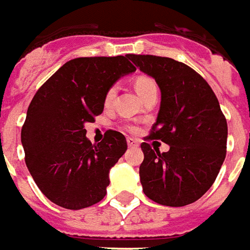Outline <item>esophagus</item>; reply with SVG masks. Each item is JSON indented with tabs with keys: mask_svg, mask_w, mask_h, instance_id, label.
I'll return each mask as SVG.
<instances>
[{
	"mask_svg": "<svg viewBox=\"0 0 250 250\" xmlns=\"http://www.w3.org/2000/svg\"><path fill=\"white\" fill-rule=\"evenodd\" d=\"M126 143H127V146H129V147H137L138 146V141L136 140V138L127 137Z\"/></svg>",
	"mask_w": 250,
	"mask_h": 250,
	"instance_id": "esophagus-1",
	"label": "esophagus"
}]
</instances>
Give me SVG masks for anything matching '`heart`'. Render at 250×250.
Instances as JSON below:
<instances>
[{"instance_id":"b5f03b06","label":"heart","mask_w":250,"mask_h":250,"mask_svg":"<svg viewBox=\"0 0 250 250\" xmlns=\"http://www.w3.org/2000/svg\"><path fill=\"white\" fill-rule=\"evenodd\" d=\"M134 87H136V90L137 93L144 97L145 94H147L149 92H152V90H157V85H156V81L153 80L152 77H149V76H138L134 80ZM116 92H117V86L116 85H113L107 89V92L105 93V97H104V104H105V106H109L110 104L113 103V100H114V96H116ZM127 127V130H130V132H136L137 130V127L133 126V125H129Z\"/></svg>"}]
</instances>
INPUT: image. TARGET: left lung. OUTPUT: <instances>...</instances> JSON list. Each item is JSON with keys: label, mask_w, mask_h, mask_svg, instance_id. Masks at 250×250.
Wrapping results in <instances>:
<instances>
[{"label": "left lung", "mask_w": 250, "mask_h": 250, "mask_svg": "<svg viewBox=\"0 0 250 250\" xmlns=\"http://www.w3.org/2000/svg\"><path fill=\"white\" fill-rule=\"evenodd\" d=\"M127 57L161 90L157 121L146 140H161L170 146L160 153L141 144L144 193L167 207L189 205L208 192L221 169L227 156V118L212 87L192 67L167 57Z\"/></svg>", "instance_id": "obj_1"}]
</instances>
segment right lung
Segmentation results:
<instances>
[{
	"label": "right lung",
	"mask_w": 250,
	"mask_h": 250,
	"mask_svg": "<svg viewBox=\"0 0 250 250\" xmlns=\"http://www.w3.org/2000/svg\"><path fill=\"white\" fill-rule=\"evenodd\" d=\"M136 67L126 56L80 57L63 63L34 94L21 130L25 163L52 202L78 210L105 197L109 170L126 152L123 133L93 145L83 125L104 110L107 89Z\"/></svg>",
	"instance_id": "1"
}]
</instances>
